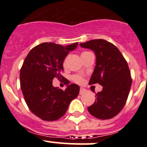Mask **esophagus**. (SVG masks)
<instances>
[{"mask_svg": "<svg viewBox=\"0 0 147 147\" xmlns=\"http://www.w3.org/2000/svg\"><path fill=\"white\" fill-rule=\"evenodd\" d=\"M86 92H87V90H86L85 89L83 88V87H80V94H84V93H85Z\"/></svg>", "mask_w": 147, "mask_h": 147, "instance_id": "34e87169", "label": "esophagus"}]
</instances>
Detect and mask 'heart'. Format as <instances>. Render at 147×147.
Wrapping results in <instances>:
<instances>
[{
	"mask_svg": "<svg viewBox=\"0 0 147 147\" xmlns=\"http://www.w3.org/2000/svg\"><path fill=\"white\" fill-rule=\"evenodd\" d=\"M89 53V52H84V53H82V54H85V53ZM65 61H66V60H65L64 63H63L64 65H65ZM72 80H73L74 82L78 83V84H81V83H82L83 82H84V79H83L82 77L78 76V75H75V76L72 77Z\"/></svg>",
	"mask_w": 147,
	"mask_h": 147,
	"instance_id": "1",
	"label": "heart"
}]
</instances>
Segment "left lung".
<instances>
[{"label":"left lung","instance_id":"left-lung-1","mask_svg":"<svg viewBox=\"0 0 147 147\" xmlns=\"http://www.w3.org/2000/svg\"><path fill=\"white\" fill-rule=\"evenodd\" d=\"M80 45L92 50L96 56L89 84L99 83L103 87L96 94V101L87 109L96 118L111 119L124 107L131 88V78L127 61L117 47L105 40H92Z\"/></svg>","mask_w":147,"mask_h":147}]
</instances>
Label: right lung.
I'll list each match as a JSON object with an SVG mask.
<instances>
[{"instance_id":"obj_1","label":"right lung","mask_w":147,"mask_h":147,"mask_svg":"<svg viewBox=\"0 0 147 147\" xmlns=\"http://www.w3.org/2000/svg\"><path fill=\"white\" fill-rule=\"evenodd\" d=\"M78 45V42L67 46L41 43L30 51L23 62L20 88L30 110L42 120L60 119L79 94L80 87L76 84H67L65 90L53 85L55 78H63L65 58Z\"/></svg>"}]
</instances>
